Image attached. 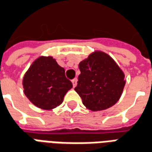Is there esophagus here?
I'll list each match as a JSON object with an SVG mask.
<instances>
[{"instance_id": "obj_1", "label": "esophagus", "mask_w": 152, "mask_h": 152, "mask_svg": "<svg viewBox=\"0 0 152 152\" xmlns=\"http://www.w3.org/2000/svg\"><path fill=\"white\" fill-rule=\"evenodd\" d=\"M72 82L73 87H76V84H77V79H76V78H75V79H73L72 80Z\"/></svg>"}]
</instances>
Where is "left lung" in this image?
Wrapping results in <instances>:
<instances>
[{"label": "left lung", "instance_id": "left-lung-1", "mask_svg": "<svg viewBox=\"0 0 152 152\" xmlns=\"http://www.w3.org/2000/svg\"><path fill=\"white\" fill-rule=\"evenodd\" d=\"M79 68L75 90L87 108L102 111L116 103L125 85L124 74L108 54L91 53L80 63Z\"/></svg>", "mask_w": 152, "mask_h": 152}]
</instances>
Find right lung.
I'll list each match as a JSON object with an SVG mask.
<instances>
[{
  "label": "right lung",
  "mask_w": 152,
  "mask_h": 152,
  "mask_svg": "<svg viewBox=\"0 0 152 152\" xmlns=\"http://www.w3.org/2000/svg\"><path fill=\"white\" fill-rule=\"evenodd\" d=\"M25 95L37 107L50 110L59 106L72 84L65 70L52 57H40L26 72L23 80Z\"/></svg>",
  "instance_id": "right-lung-1"
}]
</instances>
